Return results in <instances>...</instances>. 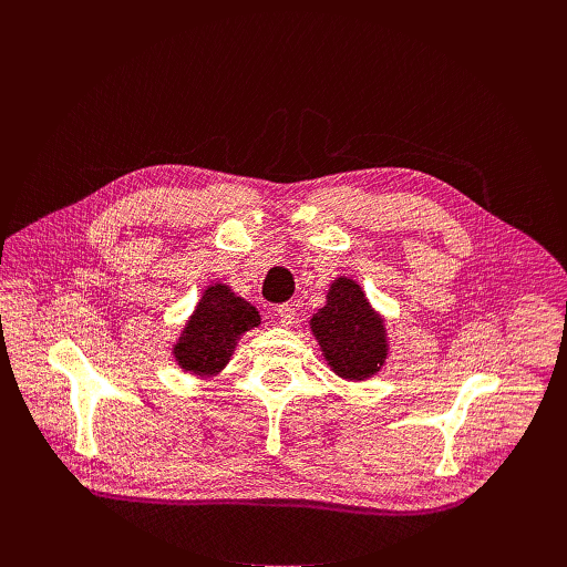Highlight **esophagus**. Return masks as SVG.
I'll return each mask as SVG.
<instances>
[{"label":"esophagus","instance_id":"1","mask_svg":"<svg viewBox=\"0 0 567 567\" xmlns=\"http://www.w3.org/2000/svg\"><path fill=\"white\" fill-rule=\"evenodd\" d=\"M276 316H278V322L285 328H291V322L296 320V305L291 302H282L276 307Z\"/></svg>","mask_w":567,"mask_h":567}]
</instances>
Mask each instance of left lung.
I'll return each instance as SVG.
<instances>
[{"instance_id": "obj_1", "label": "left lung", "mask_w": 567, "mask_h": 567, "mask_svg": "<svg viewBox=\"0 0 567 567\" xmlns=\"http://www.w3.org/2000/svg\"><path fill=\"white\" fill-rule=\"evenodd\" d=\"M311 332L343 379L361 381L383 365L385 328L354 280L339 278L330 287L328 305L311 318Z\"/></svg>"}]
</instances>
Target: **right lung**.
Here are the masks:
<instances>
[{
    "label": "right lung",
    "instance_id": "add662e5",
    "mask_svg": "<svg viewBox=\"0 0 567 567\" xmlns=\"http://www.w3.org/2000/svg\"><path fill=\"white\" fill-rule=\"evenodd\" d=\"M258 326L260 313L245 298L226 285L208 287L175 346V357L186 372L215 374L228 363L237 339Z\"/></svg>",
    "mask_w": 567,
    "mask_h": 567
}]
</instances>
